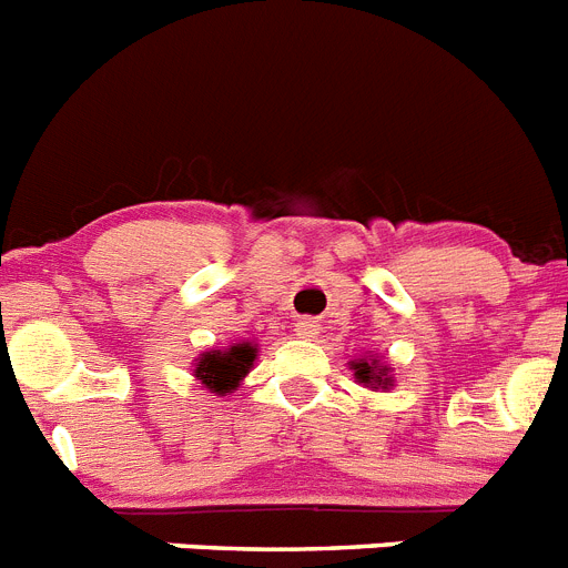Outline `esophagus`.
<instances>
[{
  "label": "esophagus",
  "instance_id": "34e87169",
  "mask_svg": "<svg viewBox=\"0 0 568 568\" xmlns=\"http://www.w3.org/2000/svg\"><path fill=\"white\" fill-rule=\"evenodd\" d=\"M318 321H313V318H301L298 324H295V335H298V338H307V341H313V338H318Z\"/></svg>",
  "mask_w": 568,
  "mask_h": 568
}]
</instances>
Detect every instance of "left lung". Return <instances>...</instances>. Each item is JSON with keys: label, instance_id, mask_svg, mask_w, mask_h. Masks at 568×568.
<instances>
[{"label": "left lung", "instance_id": "obj_1", "mask_svg": "<svg viewBox=\"0 0 568 568\" xmlns=\"http://www.w3.org/2000/svg\"><path fill=\"white\" fill-rule=\"evenodd\" d=\"M349 369H353L355 381L366 389H373V393H386V389H393L395 378H393V366L386 364L384 355L378 353H366L358 355V358L349 361Z\"/></svg>", "mask_w": 568, "mask_h": 568}]
</instances>
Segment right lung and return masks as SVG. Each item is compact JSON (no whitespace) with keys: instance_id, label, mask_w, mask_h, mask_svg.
<instances>
[{"instance_id":"right-lung-1","label":"right lung","mask_w":568,"mask_h":568,"mask_svg":"<svg viewBox=\"0 0 568 568\" xmlns=\"http://www.w3.org/2000/svg\"><path fill=\"white\" fill-rule=\"evenodd\" d=\"M255 358H258V344L250 338L235 341L230 346H213L207 353H202L193 364L195 381L215 395H227L239 389L241 381L247 378L253 369Z\"/></svg>"}]
</instances>
